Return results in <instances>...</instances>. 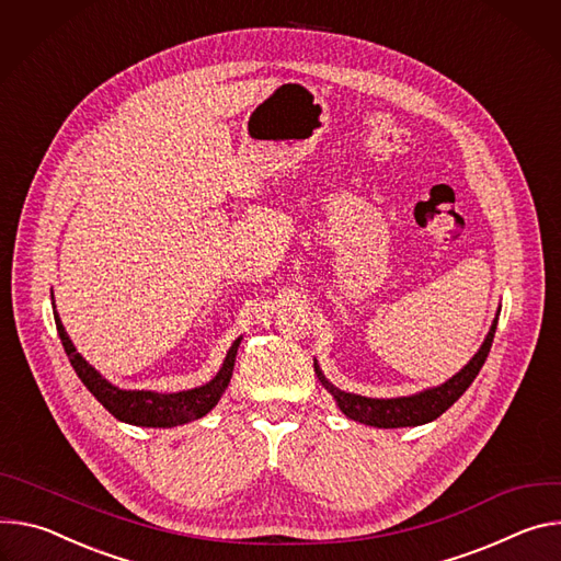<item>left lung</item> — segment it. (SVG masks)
Here are the masks:
<instances>
[{
  "instance_id": "left-lung-1",
  "label": "left lung",
  "mask_w": 561,
  "mask_h": 561,
  "mask_svg": "<svg viewBox=\"0 0 561 561\" xmlns=\"http://www.w3.org/2000/svg\"><path fill=\"white\" fill-rule=\"evenodd\" d=\"M494 330H496V319L490 325V332L485 336V341L481 343L479 352L470 358V363L466 367H461L453 379H448L446 383L437 386V388H427L423 392H416L412 397H397V399H369V397H360V394H352V392H343L339 388H334L319 367V363H314L317 375L321 379V383L325 386V390L336 399V405L341 408V412L347 419H354L358 423L365 425H375V427H408V425H423L430 423L437 416H442L468 388L470 383L477 379L479 369L483 367L488 352L492 347V339H494Z\"/></svg>"
}]
</instances>
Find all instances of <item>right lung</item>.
Segmentation results:
<instances>
[{
    "label": "right lung",
    "mask_w": 561,
    "mask_h": 561,
    "mask_svg": "<svg viewBox=\"0 0 561 561\" xmlns=\"http://www.w3.org/2000/svg\"><path fill=\"white\" fill-rule=\"evenodd\" d=\"M53 317H55V325H57L61 345H65V352L76 369V375L87 386V390L115 419H119L124 423H131V425H142V427H173V425L196 421V419L205 416L207 412H211L229 386V379L233 375L238 345L242 341V336H238L233 341V345L229 347V352L222 360V367L218 369V375L201 388L169 392V394L151 392V390H119L117 386L108 383L100 375V371L93 365H89L84 360V356L76 350L65 325H61V321H59L55 305H53Z\"/></svg>",
    "instance_id": "right-lung-1"
}]
</instances>
